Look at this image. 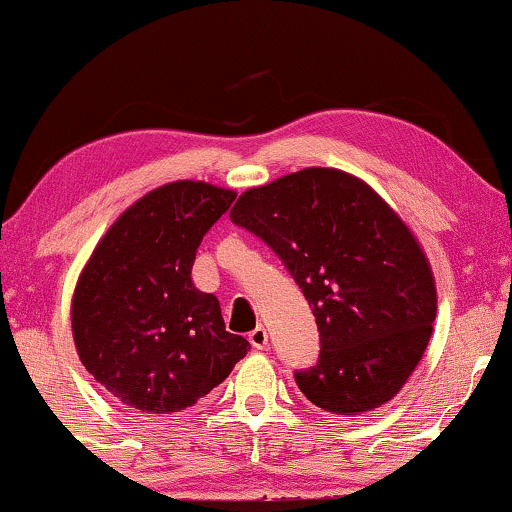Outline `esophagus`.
<instances>
[{
    "label": "esophagus",
    "instance_id": "obj_1",
    "mask_svg": "<svg viewBox=\"0 0 512 512\" xmlns=\"http://www.w3.org/2000/svg\"><path fill=\"white\" fill-rule=\"evenodd\" d=\"M249 343H251V348L263 350L265 345H268V331H265L263 327H256V329L249 334Z\"/></svg>",
    "mask_w": 512,
    "mask_h": 512
}]
</instances>
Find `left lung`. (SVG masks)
I'll list each match as a JSON object with an SVG mask.
<instances>
[{
  "instance_id": "left-lung-1",
  "label": "left lung",
  "mask_w": 512,
  "mask_h": 512,
  "mask_svg": "<svg viewBox=\"0 0 512 512\" xmlns=\"http://www.w3.org/2000/svg\"><path fill=\"white\" fill-rule=\"evenodd\" d=\"M287 265L320 331V360L296 371L301 393L355 416L393 400L426 353L435 277L409 225L341 169L310 167L242 192L230 211Z\"/></svg>"
}]
</instances>
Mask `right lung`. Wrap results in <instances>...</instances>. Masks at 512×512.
Returning a JSON list of instances; mask_svg holds the SVG:
<instances>
[{
	"label": "right lung",
	"instance_id": "add662e5",
	"mask_svg": "<svg viewBox=\"0 0 512 512\" xmlns=\"http://www.w3.org/2000/svg\"><path fill=\"white\" fill-rule=\"evenodd\" d=\"M235 190L174 181L136 199L79 272L70 320L82 364L126 407L176 414L223 383L251 348L225 331L192 261Z\"/></svg>",
	"mask_w": 512,
	"mask_h": 512
}]
</instances>
